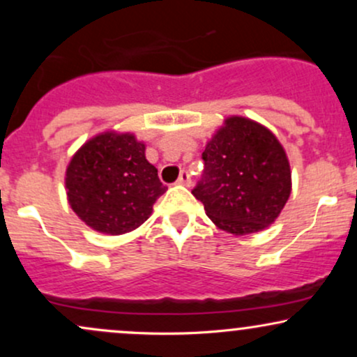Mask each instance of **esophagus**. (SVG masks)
<instances>
[{
	"label": "esophagus",
	"mask_w": 357,
	"mask_h": 357,
	"mask_svg": "<svg viewBox=\"0 0 357 357\" xmlns=\"http://www.w3.org/2000/svg\"><path fill=\"white\" fill-rule=\"evenodd\" d=\"M178 183L183 184V186H191V176L186 169L181 171V174H179V178H178Z\"/></svg>",
	"instance_id": "34e87169"
}]
</instances>
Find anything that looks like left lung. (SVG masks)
<instances>
[{
    "label": "left lung",
    "mask_w": 357,
    "mask_h": 357,
    "mask_svg": "<svg viewBox=\"0 0 357 357\" xmlns=\"http://www.w3.org/2000/svg\"><path fill=\"white\" fill-rule=\"evenodd\" d=\"M202 158V179L191 192L216 227L248 235L275 221L290 196V166L268 129L245 117L227 119Z\"/></svg>",
    "instance_id": "obj_1"
}]
</instances>
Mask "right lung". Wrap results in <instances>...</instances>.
Returning <instances> with one entry per match:
<instances>
[{"label": "right lung", "mask_w": 357, "mask_h": 357, "mask_svg": "<svg viewBox=\"0 0 357 357\" xmlns=\"http://www.w3.org/2000/svg\"><path fill=\"white\" fill-rule=\"evenodd\" d=\"M132 134L105 132L77 151L67 167L68 203L85 225L107 235L136 230L167 188Z\"/></svg>", "instance_id": "1"}]
</instances>
